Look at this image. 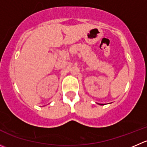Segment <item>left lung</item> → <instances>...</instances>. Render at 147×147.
<instances>
[{
	"instance_id": "8db88e82",
	"label": "left lung",
	"mask_w": 147,
	"mask_h": 147,
	"mask_svg": "<svg viewBox=\"0 0 147 147\" xmlns=\"http://www.w3.org/2000/svg\"><path fill=\"white\" fill-rule=\"evenodd\" d=\"M100 105H101V104H100Z\"/></svg>"
}]
</instances>
